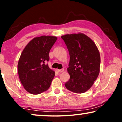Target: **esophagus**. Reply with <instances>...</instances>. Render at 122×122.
I'll use <instances>...</instances> for the list:
<instances>
[{
	"mask_svg": "<svg viewBox=\"0 0 122 122\" xmlns=\"http://www.w3.org/2000/svg\"><path fill=\"white\" fill-rule=\"evenodd\" d=\"M64 71V69H56V71L57 73H61V72H63V71Z\"/></svg>",
	"mask_w": 122,
	"mask_h": 122,
	"instance_id": "esophagus-1",
	"label": "esophagus"
}]
</instances>
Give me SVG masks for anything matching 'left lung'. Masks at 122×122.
<instances>
[{"mask_svg": "<svg viewBox=\"0 0 122 122\" xmlns=\"http://www.w3.org/2000/svg\"><path fill=\"white\" fill-rule=\"evenodd\" d=\"M61 38L66 43L70 56L67 69L70 79L65 86L72 92H86L99 75V51L92 40L82 33L66 34Z\"/></svg>", "mask_w": 122, "mask_h": 122, "instance_id": "left-lung-1", "label": "left lung"}]
</instances>
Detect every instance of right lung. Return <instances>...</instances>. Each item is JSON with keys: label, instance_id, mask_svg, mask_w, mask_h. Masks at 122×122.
Masks as SVG:
<instances>
[{"label": "right lung", "instance_id": "add662e5", "mask_svg": "<svg viewBox=\"0 0 122 122\" xmlns=\"http://www.w3.org/2000/svg\"><path fill=\"white\" fill-rule=\"evenodd\" d=\"M57 38L41 36L31 40L23 50L18 64L20 81L24 89L32 94H39L51 86L55 72L50 69V50Z\"/></svg>", "mask_w": 122, "mask_h": 122}]
</instances>
